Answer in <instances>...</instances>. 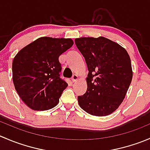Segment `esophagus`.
Segmentation results:
<instances>
[{
  "mask_svg": "<svg viewBox=\"0 0 150 150\" xmlns=\"http://www.w3.org/2000/svg\"><path fill=\"white\" fill-rule=\"evenodd\" d=\"M78 75H72V78H71V80H72V82H75V81H76L77 80H78Z\"/></svg>",
  "mask_w": 150,
  "mask_h": 150,
  "instance_id": "esophagus-1",
  "label": "esophagus"
}]
</instances>
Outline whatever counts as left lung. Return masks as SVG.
Wrapping results in <instances>:
<instances>
[{"label": "left lung", "instance_id": "left-lung-1", "mask_svg": "<svg viewBox=\"0 0 150 150\" xmlns=\"http://www.w3.org/2000/svg\"><path fill=\"white\" fill-rule=\"evenodd\" d=\"M75 42L88 70L87 90L78 96L80 107L92 115H108L122 103L132 81L129 55L125 48L104 37L81 38Z\"/></svg>", "mask_w": 150, "mask_h": 150}]
</instances>
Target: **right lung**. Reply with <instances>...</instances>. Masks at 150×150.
<instances>
[{
  "instance_id": "obj_1",
  "label": "right lung",
  "mask_w": 150,
  "mask_h": 150,
  "mask_svg": "<svg viewBox=\"0 0 150 150\" xmlns=\"http://www.w3.org/2000/svg\"><path fill=\"white\" fill-rule=\"evenodd\" d=\"M70 38L42 37L22 48L12 63L15 89L19 97L34 110H48L59 102L67 87L60 78L59 57L72 47Z\"/></svg>"
}]
</instances>
